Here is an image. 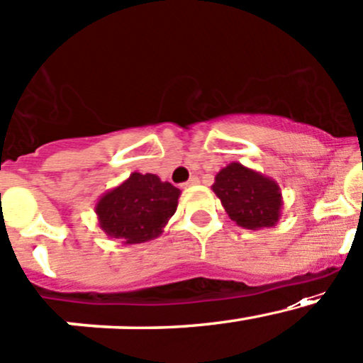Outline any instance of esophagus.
Here are the masks:
<instances>
[{
  "label": "esophagus",
  "instance_id": "1",
  "mask_svg": "<svg viewBox=\"0 0 363 363\" xmlns=\"http://www.w3.org/2000/svg\"><path fill=\"white\" fill-rule=\"evenodd\" d=\"M198 182H200V179H198L196 175H193L188 182H184V184H182V188H191V186H196Z\"/></svg>",
  "mask_w": 363,
  "mask_h": 363
}]
</instances>
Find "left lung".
Here are the masks:
<instances>
[{"label":"left lung","mask_w":363,"mask_h":363,"mask_svg":"<svg viewBox=\"0 0 363 363\" xmlns=\"http://www.w3.org/2000/svg\"><path fill=\"white\" fill-rule=\"evenodd\" d=\"M212 189L230 220L245 229L274 227L281 218L282 193L277 182L240 162L215 175Z\"/></svg>","instance_id":"8db88e82"}]
</instances>
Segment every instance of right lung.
<instances>
[{
  "label": "right lung",
  "mask_w": 363,
  "mask_h": 363,
  "mask_svg": "<svg viewBox=\"0 0 363 363\" xmlns=\"http://www.w3.org/2000/svg\"><path fill=\"white\" fill-rule=\"evenodd\" d=\"M181 189L155 174L133 172L94 203L98 227L122 245H139L163 233L177 210Z\"/></svg>",
  "instance_id": "right-lung-1"
}]
</instances>
